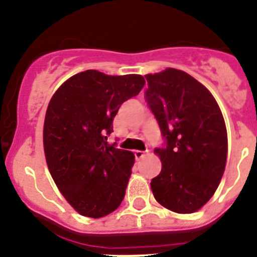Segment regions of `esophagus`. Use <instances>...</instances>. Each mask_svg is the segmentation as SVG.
<instances>
[{"instance_id": "1", "label": "esophagus", "mask_w": 257, "mask_h": 257, "mask_svg": "<svg viewBox=\"0 0 257 257\" xmlns=\"http://www.w3.org/2000/svg\"><path fill=\"white\" fill-rule=\"evenodd\" d=\"M134 156H136L137 161H141V159L144 158L146 153H144V152H142V151H136V152H134Z\"/></svg>"}]
</instances>
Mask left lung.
I'll list each match as a JSON object with an SVG mask.
<instances>
[{"label":"left lung","instance_id":"obj_1","mask_svg":"<svg viewBox=\"0 0 257 257\" xmlns=\"http://www.w3.org/2000/svg\"><path fill=\"white\" fill-rule=\"evenodd\" d=\"M146 79V101L166 141L154 149L162 171L152 179V192L173 212H196L225 172L227 132L221 109L208 89L184 71L168 68Z\"/></svg>","mask_w":257,"mask_h":257}]
</instances>
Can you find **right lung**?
<instances>
[{"label": "right lung", "mask_w": 257, "mask_h": 257, "mask_svg": "<svg viewBox=\"0 0 257 257\" xmlns=\"http://www.w3.org/2000/svg\"><path fill=\"white\" fill-rule=\"evenodd\" d=\"M142 75L86 70L52 95L44 123V149L52 179L80 215L104 217L119 207L134 154L108 144L113 119L124 101L138 95Z\"/></svg>", "instance_id": "right-lung-1"}]
</instances>
